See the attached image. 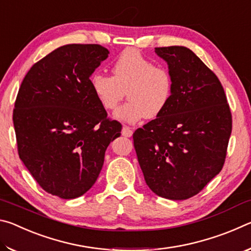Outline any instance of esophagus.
<instances>
[{"mask_svg":"<svg viewBox=\"0 0 251 251\" xmlns=\"http://www.w3.org/2000/svg\"><path fill=\"white\" fill-rule=\"evenodd\" d=\"M122 135L125 136V137H130L131 135H133V128L129 126H126L124 125L123 126V129H122Z\"/></svg>","mask_w":251,"mask_h":251,"instance_id":"1","label":"esophagus"}]
</instances>
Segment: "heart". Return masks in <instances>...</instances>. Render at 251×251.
Wrapping results in <instances>:
<instances>
[{
	"label": "heart",
	"mask_w": 251,
	"mask_h": 251,
	"mask_svg": "<svg viewBox=\"0 0 251 251\" xmlns=\"http://www.w3.org/2000/svg\"><path fill=\"white\" fill-rule=\"evenodd\" d=\"M112 76L95 73L90 84L93 94L105 110L117 109L116 118L135 123L142 118L154 120L167 107L172 99L173 76L166 67L152 62L135 49H126L112 65Z\"/></svg>",
	"instance_id": "b5f03b06"
}]
</instances>
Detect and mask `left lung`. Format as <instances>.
I'll list each match as a JSON object with an SVG mask.
<instances>
[{"instance_id": "8db88e82", "label": "left lung", "mask_w": 251, "mask_h": 251, "mask_svg": "<svg viewBox=\"0 0 251 251\" xmlns=\"http://www.w3.org/2000/svg\"><path fill=\"white\" fill-rule=\"evenodd\" d=\"M155 52L167 62L173 95L158 117L135 130L134 147L151 192L184 201L223 169L231 112L220 80L193 50L167 46Z\"/></svg>"}]
</instances>
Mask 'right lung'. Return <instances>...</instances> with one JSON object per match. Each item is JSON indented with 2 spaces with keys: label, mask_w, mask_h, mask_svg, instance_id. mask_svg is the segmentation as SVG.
<instances>
[{
  "label": "right lung",
  "mask_w": 251,
  "mask_h": 251,
  "mask_svg": "<svg viewBox=\"0 0 251 251\" xmlns=\"http://www.w3.org/2000/svg\"><path fill=\"white\" fill-rule=\"evenodd\" d=\"M99 44L61 46L36 62L16 96L13 124L21 160L46 193L82 196L95 184L122 124L109 120L90 77L108 56Z\"/></svg>",
  "instance_id": "obj_1"
}]
</instances>
